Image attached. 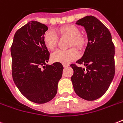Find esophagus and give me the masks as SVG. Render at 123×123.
I'll return each instance as SVG.
<instances>
[{
  "label": "esophagus",
  "instance_id": "34e87169",
  "mask_svg": "<svg viewBox=\"0 0 123 123\" xmlns=\"http://www.w3.org/2000/svg\"><path fill=\"white\" fill-rule=\"evenodd\" d=\"M62 65H63L64 68H67L69 66V64H63Z\"/></svg>",
  "mask_w": 123,
  "mask_h": 123
}]
</instances>
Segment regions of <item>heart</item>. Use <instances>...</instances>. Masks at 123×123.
<instances>
[{"mask_svg": "<svg viewBox=\"0 0 123 123\" xmlns=\"http://www.w3.org/2000/svg\"><path fill=\"white\" fill-rule=\"evenodd\" d=\"M59 35L61 37H69V46L77 47L82 49L86 43V39L84 35L80 34V29L77 26L68 24L60 27L57 30ZM43 43L48 50H54L57 45V36L52 31H47L43 36ZM79 57V53L75 48H71L67 50H57L51 55L53 62L68 64Z\"/></svg>", "mask_w": 123, "mask_h": 123, "instance_id": "b5f03b06", "label": "heart"}]
</instances>
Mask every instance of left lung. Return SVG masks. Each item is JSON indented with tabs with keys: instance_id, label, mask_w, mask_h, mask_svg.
Segmentation results:
<instances>
[{
	"instance_id": "8db88e82",
	"label": "left lung",
	"mask_w": 123,
	"mask_h": 123,
	"mask_svg": "<svg viewBox=\"0 0 123 123\" xmlns=\"http://www.w3.org/2000/svg\"><path fill=\"white\" fill-rule=\"evenodd\" d=\"M76 24L83 26L87 32L88 43L84 55L71 64L73 88L79 97L92 101L106 92L115 75V46L109 29L92 16L81 18Z\"/></svg>"
}]
</instances>
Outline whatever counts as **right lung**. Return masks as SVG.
Segmentation results:
<instances>
[{"instance_id":"obj_1","label":"right lung","mask_w":123,"mask_h":123,"mask_svg":"<svg viewBox=\"0 0 123 123\" xmlns=\"http://www.w3.org/2000/svg\"><path fill=\"white\" fill-rule=\"evenodd\" d=\"M47 30L44 24L31 21L16 32L11 46L13 81L27 99L36 103L55 97L63 70L60 62L46 64L50 53L43 39Z\"/></svg>"}]
</instances>
